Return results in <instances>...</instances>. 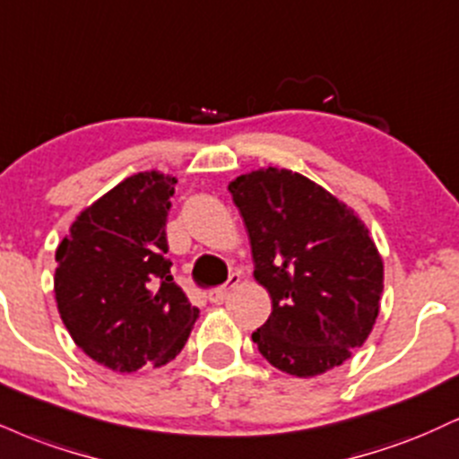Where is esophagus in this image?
I'll list each match as a JSON object with an SVG mask.
<instances>
[{
  "label": "esophagus",
  "mask_w": 459,
  "mask_h": 459,
  "mask_svg": "<svg viewBox=\"0 0 459 459\" xmlns=\"http://www.w3.org/2000/svg\"><path fill=\"white\" fill-rule=\"evenodd\" d=\"M239 280H241V275H239V273L229 275V282H226V284L222 286V289H218V290H212V292H209V301H212V303H220V301H224V297L229 295V290L233 289V286L239 284Z\"/></svg>",
  "instance_id": "1"
}]
</instances>
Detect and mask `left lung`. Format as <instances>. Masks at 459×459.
Wrapping results in <instances>:
<instances>
[{
    "label": "left lung",
    "instance_id": "1",
    "mask_svg": "<svg viewBox=\"0 0 459 459\" xmlns=\"http://www.w3.org/2000/svg\"><path fill=\"white\" fill-rule=\"evenodd\" d=\"M229 190L250 237L254 280L272 297L254 344L299 378L342 366L372 333L383 295V258L368 226L289 169L239 175Z\"/></svg>",
    "mask_w": 459,
    "mask_h": 459
}]
</instances>
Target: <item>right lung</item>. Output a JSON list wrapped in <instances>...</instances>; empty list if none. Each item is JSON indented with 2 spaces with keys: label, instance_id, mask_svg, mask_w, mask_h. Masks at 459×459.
<instances>
[{
  "label": "right lung",
  "instance_id": "add662e5",
  "mask_svg": "<svg viewBox=\"0 0 459 459\" xmlns=\"http://www.w3.org/2000/svg\"><path fill=\"white\" fill-rule=\"evenodd\" d=\"M177 179L126 177L76 215L55 252V301L74 344L113 372L167 366L198 307L173 282L167 215Z\"/></svg>",
  "mask_w": 459,
  "mask_h": 459
}]
</instances>
